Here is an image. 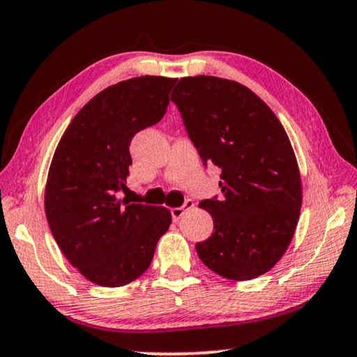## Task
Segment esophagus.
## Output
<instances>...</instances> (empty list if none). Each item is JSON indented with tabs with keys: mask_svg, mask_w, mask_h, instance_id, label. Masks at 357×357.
Returning <instances> with one entry per match:
<instances>
[{
	"mask_svg": "<svg viewBox=\"0 0 357 357\" xmlns=\"http://www.w3.org/2000/svg\"><path fill=\"white\" fill-rule=\"evenodd\" d=\"M193 204H195V203H193L192 200H185L183 206H179V208H173V209H172V217H173V220H174V222H178V220L181 219V217L184 215L185 211H189V209H192V208H193Z\"/></svg>",
	"mask_w": 357,
	"mask_h": 357,
	"instance_id": "esophagus-1",
	"label": "esophagus"
}]
</instances>
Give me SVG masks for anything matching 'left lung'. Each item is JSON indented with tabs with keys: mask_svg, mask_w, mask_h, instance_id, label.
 <instances>
[{
	"mask_svg": "<svg viewBox=\"0 0 357 357\" xmlns=\"http://www.w3.org/2000/svg\"><path fill=\"white\" fill-rule=\"evenodd\" d=\"M203 165L222 170L220 198L200 202L214 233L197 243L202 261L229 280L273 268L298 225L302 189L291 143L273 110L227 78L184 77L172 93Z\"/></svg>",
	"mask_w": 357,
	"mask_h": 357,
	"instance_id": "1",
	"label": "left lung"
}]
</instances>
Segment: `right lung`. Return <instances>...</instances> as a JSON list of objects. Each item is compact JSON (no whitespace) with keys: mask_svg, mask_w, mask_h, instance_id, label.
Wrapping results in <instances>:
<instances>
[{"mask_svg":"<svg viewBox=\"0 0 357 357\" xmlns=\"http://www.w3.org/2000/svg\"><path fill=\"white\" fill-rule=\"evenodd\" d=\"M176 78L144 75L105 88L72 119L48 170L45 214L59 249L89 282L123 287L153 261L167 208L119 200L138 132L164 118Z\"/></svg>","mask_w":357,"mask_h":357,"instance_id":"add662e5","label":"right lung"}]
</instances>
